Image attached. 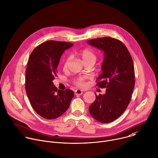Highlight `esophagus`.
Wrapping results in <instances>:
<instances>
[{
	"instance_id": "esophagus-1",
	"label": "esophagus",
	"mask_w": 158,
	"mask_h": 158,
	"mask_svg": "<svg viewBox=\"0 0 158 158\" xmlns=\"http://www.w3.org/2000/svg\"><path fill=\"white\" fill-rule=\"evenodd\" d=\"M83 93V91L82 90H79V89H77L75 90V94L76 95H82Z\"/></svg>"
}]
</instances>
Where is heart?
I'll use <instances>...</instances> for the list:
<instances>
[{
    "label": "heart",
    "mask_w": 158,
    "mask_h": 158,
    "mask_svg": "<svg viewBox=\"0 0 158 158\" xmlns=\"http://www.w3.org/2000/svg\"><path fill=\"white\" fill-rule=\"evenodd\" d=\"M79 55L82 58L83 61L86 63L89 62H91L94 63V62L97 60V55L95 53V52L92 51L91 49L89 48H84L82 49H81L79 51ZM71 58L70 57L68 56L66 57L63 63L62 68L63 70H66L69 64L70 63ZM74 84L78 86V87H84L85 85V83L84 81V79L82 77H77L74 80Z\"/></svg>",
    "instance_id": "heart-1"
}]
</instances>
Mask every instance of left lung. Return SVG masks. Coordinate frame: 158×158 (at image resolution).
I'll return each mask as SVG.
<instances>
[{"mask_svg": "<svg viewBox=\"0 0 158 158\" xmlns=\"http://www.w3.org/2000/svg\"><path fill=\"white\" fill-rule=\"evenodd\" d=\"M87 43L104 52L102 73L96 81L98 87L107 88L105 94H95L89 112L101 123H110L123 114L131 99L135 81L133 60L126 46L116 38H98Z\"/></svg>", "mask_w": 158, "mask_h": 158, "instance_id": "left-lung-1", "label": "left lung"}]
</instances>
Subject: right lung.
Masks as SVG:
<instances>
[{
    "label": "right lung",
    "mask_w": 158,
    "mask_h": 158,
    "mask_svg": "<svg viewBox=\"0 0 158 158\" xmlns=\"http://www.w3.org/2000/svg\"><path fill=\"white\" fill-rule=\"evenodd\" d=\"M71 43L49 40L36 47L26 69L25 90L34 110L45 119H55L69 108L74 93L71 89L58 90L52 81L64 50Z\"/></svg>",
    "instance_id": "obj_1"
}]
</instances>
